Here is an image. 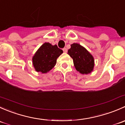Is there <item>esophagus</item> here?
Listing matches in <instances>:
<instances>
[{"label":"esophagus","instance_id":"esophagus-1","mask_svg":"<svg viewBox=\"0 0 125 125\" xmlns=\"http://www.w3.org/2000/svg\"><path fill=\"white\" fill-rule=\"evenodd\" d=\"M63 52H67V49H66V48H64L63 49Z\"/></svg>","mask_w":125,"mask_h":125}]
</instances>
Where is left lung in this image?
Instances as JSON below:
<instances>
[{"mask_svg": "<svg viewBox=\"0 0 125 125\" xmlns=\"http://www.w3.org/2000/svg\"><path fill=\"white\" fill-rule=\"evenodd\" d=\"M68 54L73 59L75 70L81 74H89L94 70V57L80 44L77 43L71 44Z\"/></svg>", "mask_w": 125, "mask_h": 125, "instance_id": "8db88e82", "label": "left lung"}]
</instances>
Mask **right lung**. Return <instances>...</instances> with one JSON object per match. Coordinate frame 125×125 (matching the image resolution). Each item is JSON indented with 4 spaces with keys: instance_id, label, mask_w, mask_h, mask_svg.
Masks as SVG:
<instances>
[{
    "instance_id": "right-lung-1",
    "label": "right lung",
    "mask_w": 125,
    "mask_h": 125,
    "mask_svg": "<svg viewBox=\"0 0 125 125\" xmlns=\"http://www.w3.org/2000/svg\"><path fill=\"white\" fill-rule=\"evenodd\" d=\"M62 53V50L56 45L44 43L32 57V65L35 70L42 74L48 73L54 67L57 59Z\"/></svg>"
}]
</instances>
